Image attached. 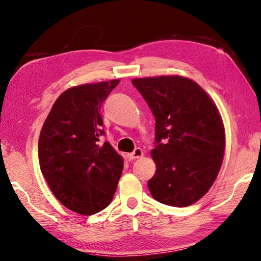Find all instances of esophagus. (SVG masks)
Returning a JSON list of instances; mask_svg holds the SVG:
<instances>
[{"instance_id":"1","label":"esophagus","mask_w":261,"mask_h":261,"mask_svg":"<svg viewBox=\"0 0 261 261\" xmlns=\"http://www.w3.org/2000/svg\"><path fill=\"white\" fill-rule=\"evenodd\" d=\"M142 156H143V150L141 148H136L133 152H130L129 154H128V158H129L130 161H133V159H138Z\"/></svg>"}]
</instances>
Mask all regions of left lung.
<instances>
[{
  "instance_id": "8db88e82",
  "label": "left lung",
  "mask_w": 261,
  "mask_h": 261,
  "mask_svg": "<svg viewBox=\"0 0 261 261\" xmlns=\"http://www.w3.org/2000/svg\"><path fill=\"white\" fill-rule=\"evenodd\" d=\"M156 119L149 180L152 197L186 207L211 188L225 151V129L213 100L193 80L179 75L134 79Z\"/></svg>"
}]
</instances>
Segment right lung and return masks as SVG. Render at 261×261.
Segmentation results:
<instances>
[{"instance_id": "obj_1", "label": "right lung", "mask_w": 261, "mask_h": 261, "mask_svg": "<svg viewBox=\"0 0 261 261\" xmlns=\"http://www.w3.org/2000/svg\"><path fill=\"white\" fill-rule=\"evenodd\" d=\"M119 80L72 87L59 96L39 139L41 172L64 206L82 216L111 203L123 163L111 144L99 143L100 107Z\"/></svg>"}]
</instances>
